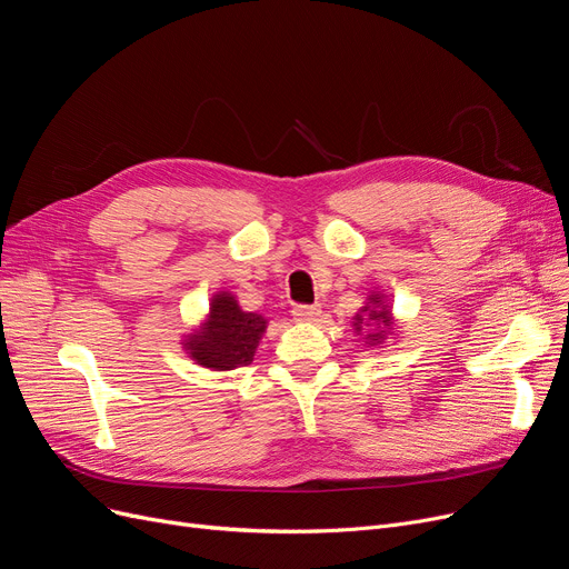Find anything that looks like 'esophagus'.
Segmentation results:
<instances>
[{
  "label": "esophagus",
  "mask_w": 569,
  "mask_h": 569,
  "mask_svg": "<svg viewBox=\"0 0 569 569\" xmlns=\"http://www.w3.org/2000/svg\"><path fill=\"white\" fill-rule=\"evenodd\" d=\"M295 320H300V323H311V320H318L320 316V307L318 305H300L292 309Z\"/></svg>",
  "instance_id": "1"
}]
</instances>
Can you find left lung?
I'll return each instance as SVG.
<instances>
[{
    "mask_svg": "<svg viewBox=\"0 0 569 569\" xmlns=\"http://www.w3.org/2000/svg\"><path fill=\"white\" fill-rule=\"evenodd\" d=\"M353 332L365 341L367 349H383L388 339H398V323H395L392 305L388 295L381 290H369L365 305L353 316Z\"/></svg>",
    "mask_w": 569,
    "mask_h": 569,
    "instance_id": "1",
    "label": "left lung"
}]
</instances>
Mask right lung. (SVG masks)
<instances>
[{
    "label": "right lung",
    "mask_w": 569,
    "mask_h": 569,
    "mask_svg": "<svg viewBox=\"0 0 569 569\" xmlns=\"http://www.w3.org/2000/svg\"><path fill=\"white\" fill-rule=\"evenodd\" d=\"M267 323L262 313L243 311L230 290H216L200 326L183 335L181 346L194 365L211 372H230L253 360Z\"/></svg>",
    "instance_id": "obj_1"
}]
</instances>
